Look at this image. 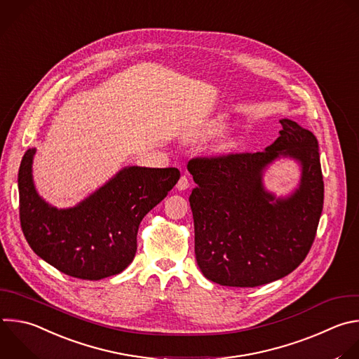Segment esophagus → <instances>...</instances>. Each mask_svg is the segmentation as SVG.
Listing matches in <instances>:
<instances>
[{
    "label": "esophagus",
    "instance_id": "34e87169",
    "mask_svg": "<svg viewBox=\"0 0 359 359\" xmlns=\"http://www.w3.org/2000/svg\"><path fill=\"white\" fill-rule=\"evenodd\" d=\"M189 186H190V183H189L187 176H182V177L179 179L177 184H176V187H177V190H179V191H183V190L189 189Z\"/></svg>",
    "mask_w": 359,
    "mask_h": 359
}]
</instances>
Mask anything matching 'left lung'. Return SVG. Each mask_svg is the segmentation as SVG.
Segmentation results:
<instances>
[{
    "instance_id": "obj_1",
    "label": "left lung",
    "mask_w": 359,
    "mask_h": 359,
    "mask_svg": "<svg viewBox=\"0 0 359 359\" xmlns=\"http://www.w3.org/2000/svg\"><path fill=\"white\" fill-rule=\"evenodd\" d=\"M264 152L191 159L194 252L201 273L221 286L255 287L293 272L309 254L324 201L317 138L289 118ZM286 157L301 169L285 196L268 191L267 168Z\"/></svg>"
}]
</instances>
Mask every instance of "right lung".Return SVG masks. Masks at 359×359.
I'll list each match as a JSON object with an SVG mask.
<instances>
[{
	"label": "right lung",
	"instance_id": "right-lung-1",
	"mask_svg": "<svg viewBox=\"0 0 359 359\" xmlns=\"http://www.w3.org/2000/svg\"><path fill=\"white\" fill-rule=\"evenodd\" d=\"M36 148L25 152L20 173V218L32 251L57 271L86 280L121 273L134 261L142 218L180 179L176 168L126 166L69 208H57L35 187Z\"/></svg>",
	"mask_w": 359,
	"mask_h": 359
}]
</instances>
